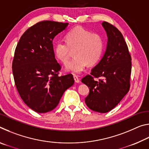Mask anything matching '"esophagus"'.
<instances>
[{"mask_svg": "<svg viewBox=\"0 0 149 149\" xmlns=\"http://www.w3.org/2000/svg\"><path fill=\"white\" fill-rule=\"evenodd\" d=\"M74 80H75V83H79V81H80V79H79V78L78 77V76L77 75H74Z\"/></svg>", "mask_w": 149, "mask_h": 149, "instance_id": "esophagus-1", "label": "esophagus"}]
</instances>
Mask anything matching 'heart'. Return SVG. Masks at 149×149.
I'll return each instance as SVG.
<instances>
[{"label":"heart","mask_w":149,"mask_h":149,"mask_svg":"<svg viewBox=\"0 0 149 149\" xmlns=\"http://www.w3.org/2000/svg\"><path fill=\"white\" fill-rule=\"evenodd\" d=\"M65 41H58L54 45V54L62 64L68 62L72 50L74 58L66 65V70L80 73L86 65H93L100 60L104 49V41L98 33H93L77 27L65 35Z\"/></svg>","instance_id":"1"}]
</instances>
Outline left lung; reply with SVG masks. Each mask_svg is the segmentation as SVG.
I'll return each instance as SVG.
<instances>
[{"label": "left lung", "instance_id": "left-lung-1", "mask_svg": "<svg viewBox=\"0 0 149 149\" xmlns=\"http://www.w3.org/2000/svg\"><path fill=\"white\" fill-rule=\"evenodd\" d=\"M102 24L108 35L107 50L91 74L85 75L81 81L89 87L85 99L87 107L95 112L106 113L116 107L129 91L132 56L119 29L107 22Z\"/></svg>", "mask_w": 149, "mask_h": 149}]
</instances>
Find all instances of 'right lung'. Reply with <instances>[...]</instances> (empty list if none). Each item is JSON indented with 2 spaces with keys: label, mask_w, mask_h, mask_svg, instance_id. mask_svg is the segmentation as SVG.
Here are the masks:
<instances>
[{
  "label": "right lung",
  "mask_w": 149,
  "mask_h": 149,
  "mask_svg": "<svg viewBox=\"0 0 149 149\" xmlns=\"http://www.w3.org/2000/svg\"><path fill=\"white\" fill-rule=\"evenodd\" d=\"M68 23L42 21L27 29L15 49L12 72L24 102L38 113L57 107L65 91L74 84L72 74L60 76L52 41Z\"/></svg>",
  "instance_id": "1"
}]
</instances>
